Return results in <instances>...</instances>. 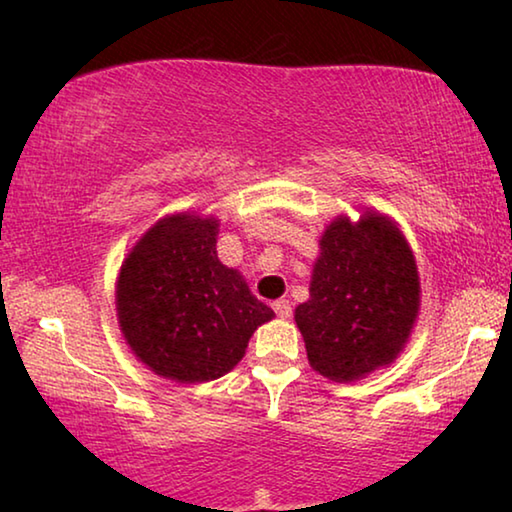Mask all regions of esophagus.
<instances>
[{
	"instance_id": "esophagus-1",
	"label": "esophagus",
	"mask_w": 512,
	"mask_h": 512,
	"mask_svg": "<svg viewBox=\"0 0 512 512\" xmlns=\"http://www.w3.org/2000/svg\"><path fill=\"white\" fill-rule=\"evenodd\" d=\"M271 307H273V311H275V314L280 316V318H289V316H291V305H289V300H275Z\"/></svg>"
}]
</instances>
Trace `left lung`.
Returning <instances> with one entry per match:
<instances>
[{
	"label": "left lung",
	"instance_id": "obj_1",
	"mask_svg": "<svg viewBox=\"0 0 512 512\" xmlns=\"http://www.w3.org/2000/svg\"><path fill=\"white\" fill-rule=\"evenodd\" d=\"M309 300L296 307L309 366L339 384L391 366L420 311V275L391 216L339 214L320 235Z\"/></svg>",
	"mask_w": 512,
	"mask_h": 512
}]
</instances>
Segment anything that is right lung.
<instances>
[{"label": "right lung", "instance_id": "1", "mask_svg": "<svg viewBox=\"0 0 512 512\" xmlns=\"http://www.w3.org/2000/svg\"><path fill=\"white\" fill-rule=\"evenodd\" d=\"M219 221L178 212L144 232L119 268V329L137 361L164 379L201 384L244 359L250 336L275 318L237 268L216 255Z\"/></svg>", "mask_w": 512, "mask_h": 512}]
</instances>
